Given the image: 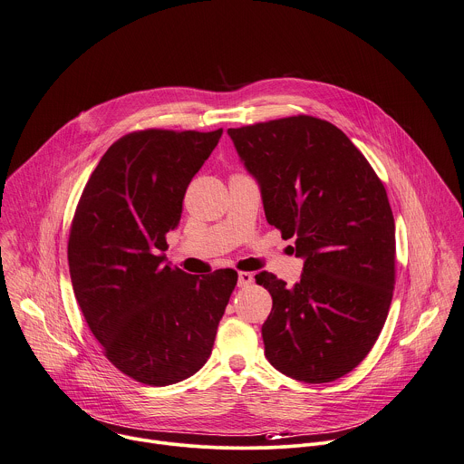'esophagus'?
<instances>
[{
	"mask_svg": "<svg viewBox=\"0 0 464 464\" xmlns=\"http://www.w3.org/2000/svg\"><path fill=\"white\" fill-rule=\"evenodd\" d=\"M253 282V275L247 271L238 273V287H247Z\"/></svg>",
	"mask_w": 464,
	"mask_h": 464,
	"instance_id": "esophagus-1",
	"label": "esophagus"
}]
</instances>
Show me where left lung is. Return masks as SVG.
<instances>
[{
	"instance_id": "8db88e82",
	"label": "left lung",
	"mask_w": 464,
	"mask_h": 464,
	"mask_svg": "<svg viewBox=\"0 0 464 464\" xmlns=\"http://www.w3.org/2000/svg\"><path fill=\"white\" fill-rule=\"evenodd\" d=\"M258 182L266 220L295 238L300 282L255 275L273 307L266 357L302 382H332L373 348L393 296L395 222L386 189L352 140L326 120L289 116L227 129Z\"/></svg>"
}]
</instances>
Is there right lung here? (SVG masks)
Segmentation results:
<instances>
[{
  "label": "right lung",
  "mask_w": 464,
  "mask_h": 464,
  "mask_svg": "<svg viewBox=\"0 0 464 464\" xmlns=\"http://www.w3.org/2000/svg\"><path fill=\"white\" fill-rule=\"evenodd\" d=\"M222 129H147L114 141L92 171L69 235L80 310L105 357L130 379L168 386L211 355L237 271L189 275L166 260L193 177Z\"/></svg>",
  "instance_id": "obj_1"
}]
</instances>
